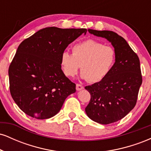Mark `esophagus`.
Wrapping results in <instances>:
<instances>
[{
	"mask_svg": "<svg viewBox=\"0 0 151 151\" xmlns=\"http://www.w3.org/2000/svg\"><path fill=\"white\" fill-rule=\"evenodd\" d=\"M83 89H84V86L81 85V84H77V85H76V89H77V91H80V90Z\"/></svg>",
	"mask_w": 151,
	"mask_h": 151,
	"instance_id": "1",
	"label": "esophagus"
}]
</instances>
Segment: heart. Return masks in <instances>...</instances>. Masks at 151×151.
<instances>
[{"instance_id": "heart-1", "label": "heart", "mask_w": 151, "mask_h": 151, "mask_svg": "<svg viewBox=\"0 0 151 151\" xmlns=\"http://www.w3.org/2000/svg\"><path fill=\"white\" fill-rule=\"evenodd\" d=\"M72 54L65 52L61 66L66 76L73 77L81 66V77L91 83L101 81L108 75L116 61V51L111 46L104 45L93 40L74 45Z\"/></svg>"}]
</instances>
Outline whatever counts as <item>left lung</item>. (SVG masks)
Here are the masks:
<instances>
[{
	"label": "left lung",
	"mask_w": 151,
	"mask_h": 151,
	"mask_svg": "<svg viewBox=\"0 0 151 151\" xmlns=\"http://www.w3.org/2000/svg\"><path fill=\"white\" fill-rule=\"evenodd\" d=\"M104 37L116 51V61L108 75L99 82L85 86L91 95L86 114L91 120L109 124L121 120L136 104L142 84L140 60L124 37L113 31L88 30Z\"/></svg>",
	"instance_id": "1"
}]
</instances>
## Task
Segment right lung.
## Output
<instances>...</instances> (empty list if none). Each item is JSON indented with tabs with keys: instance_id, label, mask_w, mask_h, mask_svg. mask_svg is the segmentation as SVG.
Segmentation results:
<instances>
[{
	"instance_id": "add662e5",
	"label": "right lung",
	"mask_w": 151,
	"mask_h": 151,
	"mask_svg": "<svg viewBox=\"0 0 151 151\" xmlns=\"http://www.w3.org/2000/svg\"><path fill=\"white\" fill-rule=\"evenodd\" d=\"M87 30L45 27L24 40L8 69L12 98L24 113L37 119L56 115L76 84L61 69L67 47Z\"/></svg>"
}]
</instances>
